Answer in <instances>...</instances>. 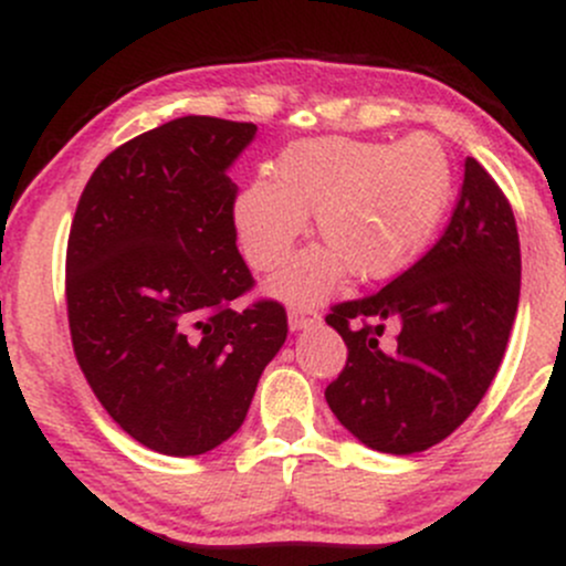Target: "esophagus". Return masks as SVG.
I'll use <instances>...</instances> for the list:
<instances>
[{
	"instance_id": "obj_1",
	"label": "esophagus",
	"mask_w": 566,
	"mask_h": 566,
	"mask_svg": "<svg viewBox=\"0 0 566 566\" xmlns=\"http://www.w3.org/2000/svg\"><path fill=\"white\" fill-rule=\"evenodd\" d=\"M287 319H290V329L292 333H297V329H308L314 327V324H319V311L308 308V305H292L287 311Z\"/></svg>"
}]
</instances>
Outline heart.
Instances as JSON below:
<instances>
[{
  "mask_svg": "<svg viewBox=\"0 0 566 566\" xmlns=\"http://www.w3.org/2000/svg\"><path fill=\"white\" fill-rule=\"evenodd\" d=\"M452 199V161L439 140L412 135L394 146L316 140L276 161L233 205V229L247 263L274 271L290 258L314 212L324 247L303 252L271 292L292 303L327 297L350 271L386 279L407 269L437 233Z\"/></svg>",
  "mask_w": 566,
  "mask_h": 566,
  "instance_id": "b5f03b06",
  "label": "heart"
}]
</instances>
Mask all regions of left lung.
I'll return each mask as SVG.
<instances>
[{"instance_id":"obj_1","label":"left lung","mask_w":566,"mask_h":566,"mask_svg":"<svg viewBox=\"0 0 566 566\" xmlns=\"http://www.w3.org/2000/svg\"><path fill=\"white\" fill-rule=\"evenodd\" d=\"M518 287L516 218L469 157L439 242L382 290L327 314L348 346L346 367L324 391L335 418L361 444L391 454L450 437L503 361Z\"/></svg>"}]
</instances>
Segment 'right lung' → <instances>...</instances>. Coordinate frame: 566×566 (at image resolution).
Masks as SVG:
<instances>
[{
	"mask_svg": "<svg viewBox=\"0 0 566 566\" xmlns=\"http://www.w3.org/2000/svg\"><path fill=\"white\" fill-rule=\"evenodd\" d=\"M258 127L180 116L95 167L66 250L71 343L103 409L148 450L188 458L244 423L287 337L276 301H237L255 279L233 229L229 167Z\"/></svg>",
	"mask_w": 566,
	"mask_h": 566,
	"instance_id": "right-lung-1",
	"label": "right lung"
}]
</instances>
